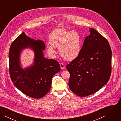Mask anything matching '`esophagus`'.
I'll use <instances>...</instances> for the list:
<instances>
[{"instance_id":"1","label":"esophagus","mask_w":121,"mask_h":121,"mask_svg":"<svg viewBox=\"0 0 121 121\" xmlns=\"http://www.w3.org/2000/svg\"><path fill=\"white\" fill-rule=\"evenodd\" d=\"M60 68H61V69H65V65L63 64H62V63H60Z\"/></svg>"}]
</instances>
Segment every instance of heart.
<instances>
[{
  "instance_id": "1",
  "label": "heart",
  "mask_w": 121,
  "mask_h": 121,
  "mask_svg": "<svg viewBox=\"0 0 121 121\" xmlns=\"http://www.w3.org/2000/svg\"><path fill=\"white\" fill-rule=\"evenodd\" d=\"M49 43L46 49L48 54L54 58L57 53L56 48H59L60 55L68 61L76 59L82 49V39L80 34L75 31H67L57 29L49 35Z\"/></svg>"
}]
</instances>
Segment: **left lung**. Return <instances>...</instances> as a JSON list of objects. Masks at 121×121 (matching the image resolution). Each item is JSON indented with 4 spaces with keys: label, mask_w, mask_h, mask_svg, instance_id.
I'll return each instance as SVG.
<instances>
[{
    "label": "left lung",
    "mask_w": 121,
    "mask_h": 121,
    "mask_svg": "<svg viewBox=\"0 0 121 121\" xmlns=\"http://www.w3.org/2000/svg\"><path fill=\"white\" fill-rule=\"evenodd\" d=\"M79 56L67 65L69 85L77 95L85 97L100 90L108 81L111 72L112 52L108 40L89 28Z\"/></svg>",
    "instance_id": "obj_1"
}]
</instances>
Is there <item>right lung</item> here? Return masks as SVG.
I'll return each instance as SVG.
<instances>
[{
  "instance_id": "right-lung-1",
  "label": "right lung",
  "mask_w": 121,
  "mask_h": 121,
  "mask_svg": "<svg viewBox=\"0 0 121 121\" xmlns=\"http://www.w3.org/2000/svg\"><path fill=\"white\" fill-rule=\"evenodd\" d=\"M27 48L34 52V62L24 69L20 57ZM45 49L43 41L35 40L23 32L12 43L9 52L10 75L13 84L23 94L35 99L43 97L49 92L53 76L60 71L57 60L44 57Z\"/></svg>"
}]
</instances>
